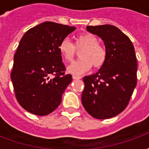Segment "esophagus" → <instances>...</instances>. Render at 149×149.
<instances>
[{
    "mask_svg": "<svg viewBox=\"0 0 149 149\" xmlns=\"http://www.w3.org/2000/svg\"><path fill=\"white\" fill-rule=\"evenodd\" d=\"M72 79L73 80H78V79H81V77H78L76 75H72Z\"/></svg>",
    "mask_w": 149,
    "mask_h": 149,
    "instance_id": "34e87169",
    "label": "esophagus"
}]
</instances>
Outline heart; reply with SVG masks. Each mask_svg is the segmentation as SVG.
<instances>
[{
  "mask_svg": "<svg viewBox=\"0 0 149 149\" xmlns=\"http://www.w3.org/2000/svg\"><path fill=\"white\" fill-rule=\"evenodd\" d=\"M97 37L91 33L78 35L75 39L73 45L68 39H64L59 44L58 49L65 61L71 62L75 55L76 49L80 51L81 59L67 68V71L72 74L80 75L88 72L92 65L95 68H101L106 61L107 52L105 49L100 45Z\"/></svg>",
  "mask_w": 149,
  "mask_h": 149,
  "instance_id": "1",
  "label": "heart"
}]
</instances>
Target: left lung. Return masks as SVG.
I'll return each mask as SVG.
<instances>
[{"instance_id":"8db88e82","label":"left lung","mask_w":149,"mask_h":149,"mask_svg":"<svg viewBox=\"0 0 149 149\" xmlns=\"http://www.w3.org/2000/svg\"><path fill=\"white\" fill-rule=\"evenodd\" d=\"M86 29L103 40L107 58L97 72L83 78L82 104L95 118H111L127 107L136 85L137 62L134 46L113 25L87 26Z\"/></svg>"}]
</instances>
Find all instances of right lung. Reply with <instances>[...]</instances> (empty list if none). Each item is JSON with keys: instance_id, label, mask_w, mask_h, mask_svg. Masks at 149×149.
Returning <instances> with one entry per match:
<instances>
[{"instance_id": "1", "label": "right lung", "mask_w": 149, "mask_h": 149, "mask_svg": "<svg viewBox=\"0 0 149 149\" xmlns=\"http://www.w3.org/2000/svg\"><path fill=\"white\" fill-rule=\"evenodd\" d=\"M75 29L46 21L28 30L20 40L11 80L18 103L29 112L46 116L60 105L72 76L64 72L58 46Z\"/></svg>"}]
</instances>
